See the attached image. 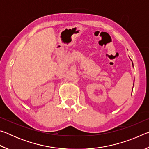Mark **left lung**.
<instances>
[{
	"mask_svg": "<svg viewBox=\"0 0 149 149\" xmlns=\"http://www.w3.org/2000/svg\"><path fill=\"white\" fill-rule=\"evenodd\" d=\"M132 64H133V62H132Z\"/></svg>",
	"mask_w": 149,
	"mask_h": 149,
	"instance_id": "1",
	"label": "left lung"
}]
</instances>
